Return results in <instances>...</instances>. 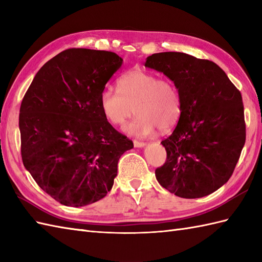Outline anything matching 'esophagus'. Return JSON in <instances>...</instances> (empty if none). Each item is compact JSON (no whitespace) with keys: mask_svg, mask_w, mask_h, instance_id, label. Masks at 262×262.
<instances>
[{"mask_svg":"<svg viewBox=\"0 0 262 262\" xmlns=\"http://www.w3.org/2000/svg\"><path fill=\"white\" fill-rule=\"evenodd\" d=\"M146 145V143L144 142H138V141H134V146L135 147H144Z\"/></svg>","mask_w":262,"mask_h":262,"instance_id":"1","label":"esophagus"}]
</instances>
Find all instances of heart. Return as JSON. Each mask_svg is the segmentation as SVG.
Returning a JSON list of instances; mask_svg holds the SVG:
<instances>
[{
  "instance_id": "b5f03b06",
  "label": "heart",
  "mask_w": 262,
  "mask_h": 262,
  "mask_svg": "<svg viewBox=\"0 0 262 262\" xmlns=\"http://www.w3.org/2000/svg\"><path fill=\"white\" fill-rule=\"evenodd\" d=\"M117 88L104 89L99 98L100 110L111 125L124 126L134 111L135 119L125 127L130 135L149 136L155 128L164 133L177 124L181 103L173 82L135 69L119 77Z\"/></svg>"
}]
</instances>
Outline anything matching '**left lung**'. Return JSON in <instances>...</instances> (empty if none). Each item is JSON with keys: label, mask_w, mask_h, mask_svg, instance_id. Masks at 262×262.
Segmentation results:
<instances>
[{"label": "left lung", "mask_w": 262, "mask_h": 262, "mask_svg": "<svg viewBox=\"0 0 262 262\" xmlns=\"http://www.w3.org/2000/svg\"><path fill=\"white\" fill-rule=\"evenodd\" d=\"M145 66L174 83L181 103L176 129L161 142L166 161L157 180L178 197L207 196L229 181L246 143L241 93L208 59L165 52L148 56Z\"/></svg>", "instance_id": "obj_1"}]
</instances>
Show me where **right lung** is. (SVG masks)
Returning a JSON list of instances; mask_svg holds the SVG:
<instances>
[{"label": "right lung", "instance_id": "add662e5", "mask_svg": "<svg viewBox=\"0 0 262 262\" xmlns=\"http://www.w3.org/2000/svg\"><path fill=\"white\" fill-rule=\"evenodd\" d=\"M121 64L113 52L66 49L38 71L22 99V162L37 185L62 205L81 207L107 196L119 158L134 147L99 104Z\"/></svg>", "mask_w": 262, "mask_h": 262}]
</instances>
